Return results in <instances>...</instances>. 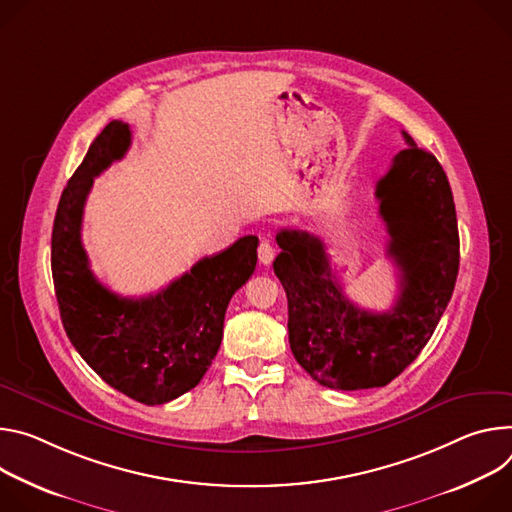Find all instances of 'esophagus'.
I'll list each match as a JSON object with an SVG mask.
<instances>
[{"instance_id": "esophagus-1", "label": "esophagus", "mask_w": 512, "mask_h": 512, "mask_svg": "<svg viewBox=\"0 0 512 512\" xmlns=\"http://www.w3.org/2000/svg\"><path fill=\"white\" fill-rule=\"evenodd\" d=\"M274 254H276L274 246L268 240H262L260 246H258V260H260V264L268 266L274 260Z\"/></svg>"}]
</instances>
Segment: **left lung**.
Instances as JSON below:
<instances>
[{"mask_svg": "<svg viewBox=\"0 0 512 512\" xmlns=\"http://www.w3.org/2000/svg\"><path fill=\"white\" fill-rule=\"evenodd\" d=\"M409 144L376 183L386 254L399 268V299L390 311L360 309L331 274L319 238L280 230L274 274L289 299V344L295 360L323 386H386L427 346L456 287L458 217L437 158Z\"/></svg>", "mask_w": 512, "mask_h": 512, "instance_id": "left-lung-1", "label": "left lung"}]
</instances>
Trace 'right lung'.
<instances>
[{
	"mask_svg": "<svg viewBox=\"0 0 512 512\" xmlns=\"http://www.w3.org/2000/svg\"><path fill=\"white\" fill-rule=\"evenodd\" d=\"M130 126L113 120L89 146L67 183L52 225L50 266L65 331L81 358L116 390L164 405L195 388L211 366L234 293L256 268V236L199 260L156 295L128 299L95 278L81 242L93 179L124 158Z\"/></svg>",
	"mask_w": 512,
	"mask_h": 512,
	"instance_id": "right-lung-1",
	"label": "right lung"
}]
</instances>
